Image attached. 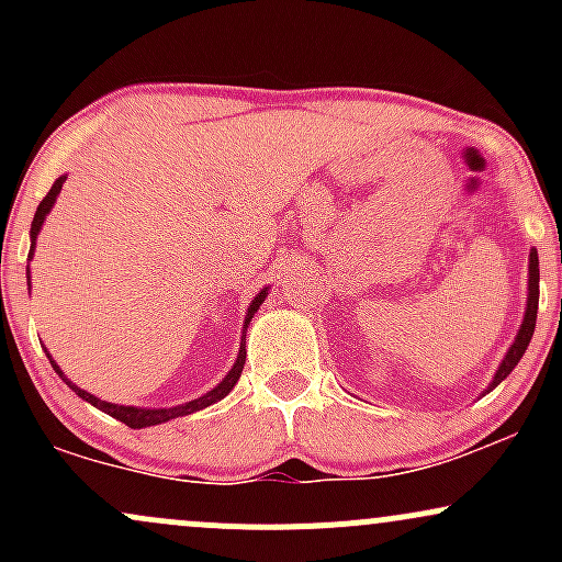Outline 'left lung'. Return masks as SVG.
Returning a JSON list of instances; mask_svg holds the SVG:
<instances>
[{
  "label": "left lung",
  "instance_id": "obj_1",
  "mask_svg": "<svg viewBox=\"0 0 562 562\" xmlns=\"http://www.w3.org/2000/svg\"><path fill=\"white\" fill-rule=\"evenodd\" d=\"M537 312H539V254H537V248H531V254H528V299H526L524 322H520V330H518V335H515L513 346L507 348L505 359H502L499 367H496L492 383L486 385V391L483 393L494 391L496 385H499L502 380H505L509 372L515 370V364L524 359L526 348L533 338V327H537Z\"/></svg>",
  "mask_w": 562,
  "mask_h": 562
}]
</instances>
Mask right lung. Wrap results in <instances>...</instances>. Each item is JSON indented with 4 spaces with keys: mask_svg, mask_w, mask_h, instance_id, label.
I'll list each match as a JSON object with an SVG mask.
<instances>
[{
    "mask_svg": "<svg viewBox=\"0 0 562 562\" xmlns=\"http://www.w3.org/2000/svg\"><path fill=\"white\" fill-rule=\"evenodd\" d=\"M66 179H68V173H63V177H57V179H55V184H53V190H49V192H47V198H44L42 203H38V209H36V214H34V222H31V254H29V261L34 259V250H36V237H38V232H42L44 222H47V214H49V211H53L55 200H57V195H60V190H63V182H66ZM25 274H29V269H25ZM29 282H31V280H29ZM267 295H269V288H263V290H259V293L254 295V301H250L248 312H245V322H243L240 351H237V359H235V364H232V370L227 372V375L222 378V383H218L216 389H211L209 393H203V396L192 398V402L177 404V406H164V409H147V406H124V404H111V402H102V398L92 396V393H89V391L79 389V385H76L74 380H68L66 375H63V370H60V367H57V362H55V359H53V353H49L47 348H44V351H47V359H49V364L55 367V372H57V375H60L63 380H66V385H68V389H74L76 393H79V396L83 398V402H89V404H92V406H97V409H102V412H105V415L115 417V420L126 423L128 428H150V425H160V423L177 420V417L192 415V412H200V409H205V406H211V404L222 402V398L227 396V393H229L232 389H235V383H237V380H240V375H243V364H245V330H248L250 319H254V314H256V308H259L261 303L267 301Z\"/></svg>",
    "mask_w": 562,
    "mask_h": 562,
    "instance_id": "1",
    "label": "right lung"
}]
</instances>
